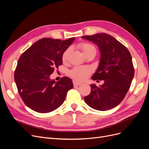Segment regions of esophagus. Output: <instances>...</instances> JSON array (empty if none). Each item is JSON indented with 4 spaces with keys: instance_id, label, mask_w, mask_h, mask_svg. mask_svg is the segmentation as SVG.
Returning a JSON list of instances; mask_svg holds the SVG:
<instances>
[{
    "instance_id": "1",
    "label": "esophagus",
    "mask_w": 149,
    "mask_h": 149,
    "mask_svg": "<svg viewBox=\"0 0 149 149\" xmlns=\"http://www.w3.org/2000/svg\"><path fill=\"white\" fill-rule=\"evenodd\" d=\"M73 83L74 86H79V85L81 84V83L79 82V81H76V80H73Z\"/></svg>"
}]
</instances>
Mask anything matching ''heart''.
Returning a JSON list of instances; mask_svg holds the SVG:
<instances>
[{"label": "heart", "instance_id": "1", "mask_svg": "<svg viewBox=\"0 0 149 149\" xmlns=\"http://www.w3.org/2000/svg\"><path fill=\"white\" fill-rule=\"evenodd\" d=\"M78 48L82 51L84 55L86 56L89 54L93 53L96 55V49L92 44L82 42L78 45ZM71 49L70 48H66L65 50L62 53L61 59L63 62H65L68 57L69 54L70 53ZM93 69L90 66H74L73 68H72L69 71L68 74L71 77L76 80H84L86 79L88 76L92 73Z\"/></svg>", "mask_w": 149, "mask_h": 149}]
</instances>
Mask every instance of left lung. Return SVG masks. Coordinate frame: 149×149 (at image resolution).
<instances>
[{"label":"left lung","mask_w":149,"mask_h":149,"mask_svg":"<svg viewBox=\"0 0 149 149\" xmlns=\"http://www.w3.org/2000/svg\"><path fill=\"white\" fill-rule=\"evenodd\" d=\"M82 38L99 47L100 65L91 78L104 81L100 87L94 84L90 85L91 93L84 97V101L94 109H111L124 100L131 84L134 76L131 55L124 45L107 33L86 35Z\"/></svg>","instance_id":"left-lung-1"}]
</instances>
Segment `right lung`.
Wrapping results in <instances>:
<instances>
[{
    "label": "right lung",
    "instance_id": "add662e5",
    "mask_svg": "<svg viewBox=\"0 0 149 149\" xmlns=\"http://www.w3.org/2000/svg\"><path fill=\"white\" fill-rule=\"evenodd\" d=\"M74 40L43 38L19 58L14 79L19 95L30 109L40 113L55 110L63 103L68 91L73 88L69 78L65 76L55 82L49 76L62 65V53Z\"/></svg>",
    "mask_w": 149,
    "mask_h": 149
}]
</instances>
